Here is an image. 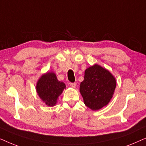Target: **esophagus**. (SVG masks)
<instances>
[{"instance_id": "34e87169", "label": "esophagus", "mask_w": 146, "mask_h": 146, "mask_svg": "<svg viewBox=\"0 0 146 146\" xmlns=\"http://www.w3.org/2000/svg\"><path fill=\"white\" fill-rule=\"evenodd\" d=\"M69 84H70V86H71V87H73V88H75L77 85L76 83H70Z\"/></svg>"}]
</instances>
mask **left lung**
Listing matches in <instances>:
<instances>
[{
    "label": "left lung",
    "mask_w": 146,
    "mask_h": 146,
    "mask_svg": "<svg viewBox=\"0 0 146 146\" xmlns=\"http://www.w3.org/2000/svg\"><path fill=\"white\" fill-rule=\"evenodd\" d=\"M115 87V79L111 73L95 64L85 71L84 80L79 89L85 106L96 111L110 103Z\"/></svg>",
    "instance_id": "1"
}]
</instances>
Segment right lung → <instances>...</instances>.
<instances>
[{
    "instance_id": "1",
    "label": "right lung",
    "mask_w": 146,
    "mask_h": 146,
    "mask_svg": "<svg viewBox=\"0 0 146 146\" xmlns=\"http://www.w3.org/2000/svg\"><path fill=\"white\" fill-rule=\"evenodd\" d=\"M66 88L63 82L58 81L55 73L47 72L37 81L36 90L39 98L47 106L53 107L57 104L58 98Z\"/></svg>"
}]
</instances>
